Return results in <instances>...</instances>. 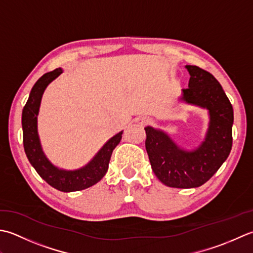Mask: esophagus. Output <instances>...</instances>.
<instances>
[{"label": "esophagus", "instance_id": "1", "mask_svg": "<svg viewBox=\"0 0 253 253\" xmlns=\"http://www.w3.org/2000/svg\"><path fill=\"white\" fill-rule=\"evenodd\" d=\"M151 119H149V118H147V117H138V118H136L135 119V123L136 125H138V126H145V125H148V123H151Z\"/></svg>", "mask_w": 253, "mask_h": 253}]
</instances>
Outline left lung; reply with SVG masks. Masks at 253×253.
<instances>
[{"label": "left lung", "mask_w": 253, "mask_h": 253, "mask_svg": "<svg viewBox=\"0 0 253 253\" xmlns=\"http://www.w3.org/2000/svg\"><path fill=\"white\" fill-rule=\"evenodd\" d=\"M189 88L181 100L206 108L210 126L205 141L192 152L180 149L166 133L146 126L145 146L152 169L161 181L171 188H197L214 176L227 159L233 146L234 110L218 81L203 69L185 65Z\"/></svg>", "instance_id": "left-lung-1"}]
</instances>
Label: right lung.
I'll return each mask as SVG.
<instances>
[{"instance_id":"obj_1","label":"right lung","mask_w":253,"mask_h":253,"mask_svg":"<svg viewBox=\"0 0 253 253\" xmlns=\"http://www.w3.org/2000/svg\"><path fill=\"white\" fill-rule=\"evenodd\" d=\"M62 73L61 69H55L43 74L36 82L30 91L27 102L23 109V143L26 156L33 165L39 176L51 187L62 192L80 191L91 187L100 181L105 176L113 149L120 143L122 132L111 137L102 147L92 161L85 167L73 171H66L54 167L41 149L37 132V116L40 107L41 97L51 82Z\"/></svg>"}]
</instances>
